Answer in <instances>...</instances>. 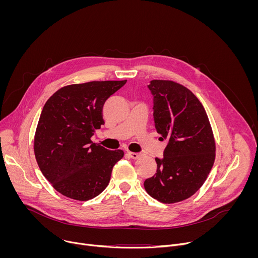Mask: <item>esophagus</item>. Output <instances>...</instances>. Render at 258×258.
<instances>
[{"instance_id":"obj_1","label":"esophagus","mask_w":258,"mask_h":258,"mask_svg":"<svg viewBox=\"0 0 258 258\" xmlns=\"http://www.w3.org/2000/svg\"><path fill=\"white\" fill-rule=\"evenodd\" d=\"M128 155L133 158V159H138L141 157V153H136V152H128Z\"/></svg>"}]
</instances>
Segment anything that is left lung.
<instances>
[{
	"label": "left lung",
	"mask_w": 258,
	"mask_h": 258,
	"mask_svg": "<svg viewBox=\"0 0 258 258\" xmlns=\"http://www.w3.org/2000/svg\"><path fill=\"white\" fill-rule=\"evenodd\" d=\"M148 88L154 97L155 128L168 144L144 187L159 202H180L202 187L212 168L213 132L203 105L189 89L166 80L151 81Z\"/></svg>",
	"instance_id": "left-lung-1"
}]
</instances>
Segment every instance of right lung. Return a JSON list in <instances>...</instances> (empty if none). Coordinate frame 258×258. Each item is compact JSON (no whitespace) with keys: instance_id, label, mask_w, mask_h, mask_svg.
<instances>
[{"instance_id":"add662e5","label":"right lung","mask_w":258,"mask_h":258,"mask_svg":"<svg viewBox=\"0 0 258 258\" xmlns=\"http://www.w3.org/2000/svg\"><path fill=\"white\" fill-rule=\"evenodd\" d=\"M125 83L69 85L46 102L35 130L33 150L42 173L63 196L88 201L108 186L113 166L124 153L108 150L91 138L104 124V103Z\"/></svg>"}]
</instances>
